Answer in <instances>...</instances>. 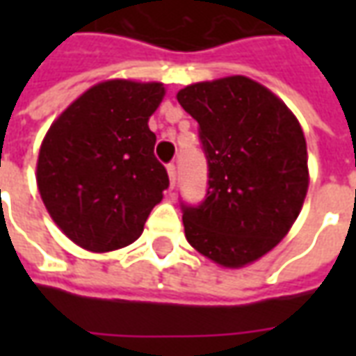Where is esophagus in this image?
I'll use <instances>...</instances> for the list:
<instances>
[{"mask_svg":"<svg viewBox=\"0 0 356 356\" xmlns=\"http://www.w3.org/2000/svg\"><path fill=\"white\" fill-rule=\"evenodd\" d=\"M168 175H170L171 186L175 185V177H177V170H175V163H168Z\"/></svg>","mask_w":356,"mask_h":356,"instance_id":"1","label":"esophagus"}]
</instances>
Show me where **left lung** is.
I'll return each instance as SVG.
<instances>
[{"instance_id": "obj_1", "label": "left lung", "mask_w": 356, "mask_h": 356, "mask_svg": "<svg viewBox=\"0 0 356 356\" xmlns=\"http://www.w3.org/2000/svg\"><path fill=\"white\" fill-rule=\"evenodd\" d=\"M208 162L200 204L181 202L188 244L223 267L270 252L298 219L307 186L301 125L267 88L244 76L181 89Z\"/></svg>"}]
</instances>
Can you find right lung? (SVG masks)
<instances>
[{
    "label": "right lung",
    "instance_id": "right-lung-1",
    "mask_svg": "<svg viewBox=\"0 0 356 356\" xmlns=\"http://www.w3.org/2000/svg\"><path fill=\"white\" fill-rule=\"evenodd\" d=\"M162 99V83L104 81L74 101L45 135L38 188L53 221L78 246H129L162 200L170 177L148 129Z\"/></svg>",
    "mask_w": 356,
    "mask_h": 356
}]
</instances>
